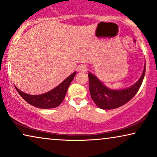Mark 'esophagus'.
<instances>
[{"instance_id":"1","label":"esophagus","mask_w":157,"mask_h":157,"mask_svg":"<svg viewBox=\"0 0 157 157\" xmlns=\"http://www.w3.org/2000/svg\"><path fill=\"white\" fill-rule=\"evenodd\" d=\"M87 70V68L86 66H83V67L81 68V71H86Z\"/></svg>"}]
</instances>
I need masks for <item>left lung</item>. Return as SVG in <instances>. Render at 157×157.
<instances>
[{
  "label": "left lung",
  "mask_w": 157,
  "mask_h": 157,
  "mask_svg": "<svg viewBox=\"0 0 157 157\" xmlns=\"http://www.w3.org/2000/svg\"><path fill=\"white\" fill-rule=\"evenodd\" d=\"M144 74L145 66L140 78L132 86L122 90H111L105 86L95 76L89 74L91 97L100 109L106 110L117 109L126 104L136 95L142 83Z\"/></svg>",
  "instance_id": "8db88e82"
}]
</instances>
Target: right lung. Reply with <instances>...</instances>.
<instances>
[{
	"instance_id": "add662e5",
	"label": "right lung",
	"mask_w": 157,
	"mask_h": 157,
	"mask_svg": "<svg viewBox=\"0 0 157 157\" xmlns=\"http://www.w3.org/2000/svg\"><path fill=\"white\" fill-rule=\"evenodd\" d=\"M76 72L72 74L70 76L65 79L61 84H59L55 89L49 92L41 95L32 96L26 94L16 88L18 94H20L23 99L29 104L38 107L40 109H51L59 106L65 98L68 88L70 83L74 79Z\"/></svg>"
}]
</instances>
